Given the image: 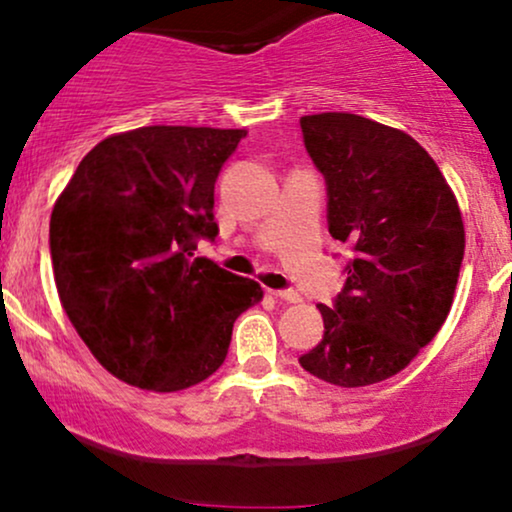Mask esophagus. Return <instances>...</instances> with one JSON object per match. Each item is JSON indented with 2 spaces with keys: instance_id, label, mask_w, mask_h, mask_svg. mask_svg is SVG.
Listing matches in <instances>:
<instances>
[{
  "instance_id": "1",
  "label": "esophagus",
  "mask_w": 512,
  "mask_h": 512,
  "mask_svg": "<svg viewBox=\"0 0 512 512\" xmlns=\"http://www.w3.org/2000/svg\"><path fill=\"white\" fill-rule=\"evenodd\" d=\"M272 293V296L276 298V301H284V303H301V296H298L296 291H291V289H274V291H269Z\"/></svg>"
}]
</instances>
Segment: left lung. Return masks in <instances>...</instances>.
<instances>
[{
	"mask_svg": "<svg viewBox=\"0 0 512 512\" xmlns=\"http://www.w3.org/2000/svg\"><path fill=\"white\" fill-rule=\"evenodd\" d=\"M327 185V226L349 243L344 289L317 305L325 334L298 358L315 378L363 387L392 378L436 337L464 257L457 199L409 134L351 113L301 117Z\"/></svg>",
	"mask_w": 512,
	"mask_h": 512,
	"instance_id": "1",
	"label": "left lung"
}]
</instances>
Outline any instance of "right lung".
Here are the masks:
<instances>
[{
    "mask_svg": "<svg viewBox=\"0 0 512 512\" xmlns=\"http://www.w3.org/2000/svg\"><path fill=\"white\" fill-rule=\"evenodd\" d=\"M245 129L139 127L93 146L50 216L64 313L127 385L178 392L228 354L236 317L262 286L207 257L214 182Z\"/></svg>",
    "mask_w": 512,
    "mask_h": 512,
    "instance_id": "obj_1",
    "label": "right lung"
}]
</instances>
